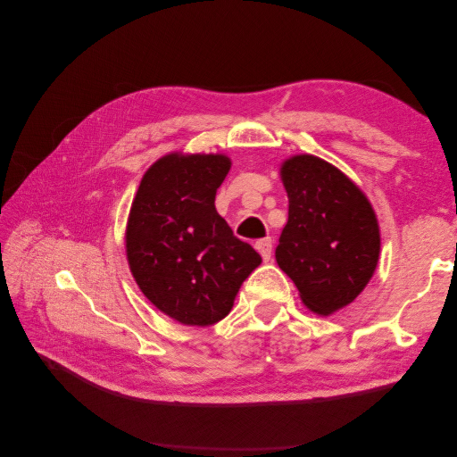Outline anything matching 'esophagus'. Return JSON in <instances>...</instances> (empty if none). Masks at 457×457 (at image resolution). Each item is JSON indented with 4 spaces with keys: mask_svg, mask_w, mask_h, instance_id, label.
<instances>
[{
    "mask_svg": "<svg viewBox=\"0 0 457 457\" xmlns=\"http://www.w3.org/2000/svg\"><path fill=\"white\" fill-rule=\"evenodd\" d=\"M255 247H257V252L261 253L262 261H270V255H272V238H262V240L255 242Z\"/></svg>",
    "mask_w": 457,
    "mask_h": 457,
    "instance_id": "esophagus-1",
    "label": "esophagus"
}]
</instances>
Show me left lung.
Instances as JSON below:
<instances>
[{"instance_id":"obj_1","label":"left lung","mask_w":457,"mask_h":457,"mask_svg":"<svg viewBox=\"0 0 457 457\" xmlns=\"http://www.w3.org/2000/svg\"><path fill=\"white\" fill-rule=\"evenodd\" d=\"M280 177L289 210L276 262L309 311L334 314L361 295L376 272L381 250L376 212L364 192L322 158H287Z\"/></svg>"}]
</instances>
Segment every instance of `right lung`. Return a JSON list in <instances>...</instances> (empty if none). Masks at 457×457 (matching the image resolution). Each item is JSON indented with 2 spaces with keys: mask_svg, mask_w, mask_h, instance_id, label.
<instances>
[{
  "mask_svg": "<svg viewBox=\"0 0 457 457\" xmlns=\"http://www.w3.org/2000/svg\"><path fill=\"white\" fill-rule=\"evenodd\" d=\"M228 170L225 154L173 152L150 165L131 204L126 252L133 278L152 305L185 326L223 320L261 265L215 210Z\"/></svg>",
  "mask_w": 457,
  "mask_h": 457,
  "instance_id": "obj_1",
  "label": "right lung"
}]
</instances>
